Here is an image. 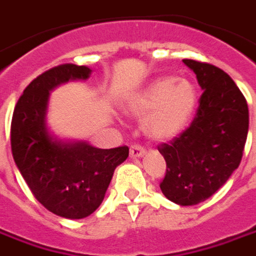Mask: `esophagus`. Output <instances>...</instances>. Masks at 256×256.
<instances>
[{"mask_svg": "<svg viewBox=\"0 0 256 256\" xmlns=\"http://www.w3.org/2000/svg\"><path fill=\"white\" fill-rule=\"evenodd\" d=\"M146 154V150L140 146V144H133V146H130V156H133V158H140Z\"/></svg>", "mask_w": 256, "mask_h": 256, "instance_id": "1", "label": "esophagus"}]
</instances>
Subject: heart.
Returning <instances> with one entry per match:
<instances>
[{
	"label": "heart",
	"instance_id": "obj_1",
	"mask_svg": "<svg viewBox=\"0 0 256 256\" xmlns=\"http://www.w3.org/2000/svg\"><path fill=\"white\" fill-rule=\"evenodd\" d=\"M196 106V90L190 80L162 78L141 91L128 110L144 118V130L150 137L168 140L184 130Z\"/></svg>",
	"mask_w": 256,
	"mask_h": 256
}]
</instances>
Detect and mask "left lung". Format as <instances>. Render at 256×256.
Returning <instances> with one entry per match:
<instances>
[{"label": "left lung", "instance_id": "left-lung-1", "mask_svg": "<svg viewBox=\"0 0 256 256\" xmlns=\"http://www.w3.org/2000/svg\"><path fill=\"white\" fill-rule=\"evenodd\" d=\"M202 88L190 126L158 146L166 160L159 184L168 200L196 205L226 183L242 158L250 115L246 97L228 73L206 62L183 60Z\"/></svg>", "mask_w": 256, "mask_h": 256}]
</instances>
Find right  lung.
I'll return each instance as SVG.
<instances>
[{"label": "right lung", "instance_id": "obj_1", "mask_svg": "<svg viewBox=\"0 0 256 256\" xmlns=\"http://www.w3.org/2000/svg\"><path fill=\"white\" fill-rule=\"evenodd\" d=\"M90 68L54 66L30 83L18 100L10 122L15 164L36 200L55 215L83 219L102 202L116 166L128 146L101 150L86 142L64 144L50 137L46 110L50 90L70 78H87Z\"/></svg>", "mask_w": 256, "mask_h": 256}]
</instances>
